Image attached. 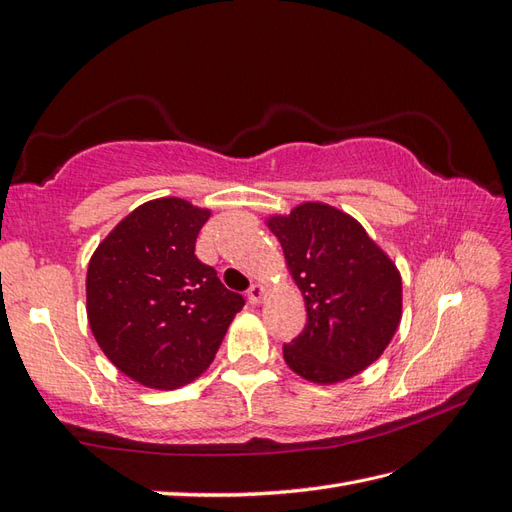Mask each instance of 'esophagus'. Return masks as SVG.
Segmentation results:
<instances>
[{
  "mask_svg": "<svg viewBox=\"0 0 512 512\" xmlns=\"http://www.w3.org/2000/svg\"><path fill=\"white\" fill-rule=\"evenodd\" d=\"M264 296H266V288L261 283H253L251 288H248V303L259 305L261 301H264Z\"/></svg>",
  "mask_w": 512,
  "mask_h": 512,
  "instance_id": "1",
  "label": "esophagus"
}]
</instances>
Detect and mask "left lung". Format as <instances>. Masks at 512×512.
<instances>
[{
    "label": "left lung",
    "mask_w": 512,
    "mask_h": 512,
    "mask_svg": "<svg viewBox=\"0 0 512 512\" xmlns=\"http://www.w3.org/2000/svg\"><path fill=\"white\" fill-rule=\"evenodd\" d=\"M305 299L307 325L283 360L314 384H336L371 366L401 320V275L362 224L325 202L268 218Z\"/></svg>",
    "instance_id": "left-lung-1"
}]
</instances>
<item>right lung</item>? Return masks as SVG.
Masks as SVG:
<instances>
[{"label": "right lung", "instance_id": "obj_1", "mask_svg": "<svg viewBox=\"0 0 512 512\" xmlns=\"http://www.w3.org/2000/svg\"><path fill=\"white\" fill-rule=\"evenodd\" d=\"M209 216L183 198L144 202L89 261L93 338L124 375L148 388L172 390L205 373L244 305L194 253Z\"/></svg>", "mask_w": 512, "mask_h": 512}]
</instances>
